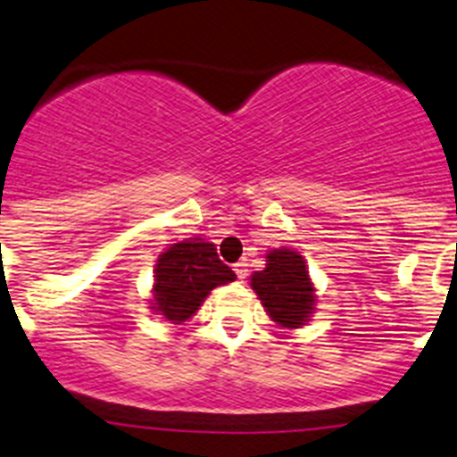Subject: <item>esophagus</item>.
<instances>
[{
    "instance_id": "obj_1",
    "label": "esophagus",
    "mask_w": 457,
    "mask_h": 457,
    "mask_svg": "<svg viewBox=\"0 0 457 457\" xmlns=\"http://www.w3.org/2000/svg\"><path fill=\"white\" fill-rule=\"evenodd\" d=\"M234 271H237V276H238V278H245V276H247V271H250V270H247V262L245 261H238L237 262V265H234Z\"/></svg>"
}]
</instances>
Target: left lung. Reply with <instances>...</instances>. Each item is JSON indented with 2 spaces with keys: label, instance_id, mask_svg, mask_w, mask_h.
I'll list each match as a JSON object with an SVG mask.
<instances>
[{
  "label": "left lung",
  "instance_id": "1",
  "mask_svg": "<svg viewBox=\"0 0 457 457\" xmlns=\"http://www.w3.org/2000/svg\"><path fill=\"white\" fill-rule=\"evenodd\" d=\"M252 287L278 325H305L314 305V287L303 256L292 250H274L267 254V267L254 271Z\"/></svg>",
  "mask_w": 457,
  "mask_h": 457
}]
</instances>
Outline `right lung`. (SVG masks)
<instances>
[{
  "label": "right lung",
  "instance_id": "right-lung-1",
  "mask_svg": "<svg viewBox=\"0 0 457 457\" xmlns=\"http://www.w3.org/2000/svg\"><path fill=\"white\" fill-rule=\"evenodd\" d=\"M234 278L237 274L220 261L212 243H174L156 265L154 310L179 325L195 316L216 285Z\"/></svg>",
  "mask_w": 457,
  "mask_h": 457
}]
</instances>
